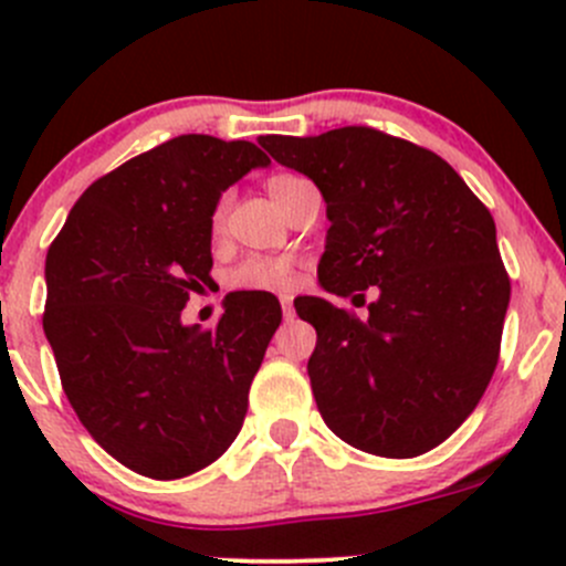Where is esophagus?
<instances>
[{"instance_id": "esophagus-1", "label": "esophagus", "mask_w": 566, "mask_h": 566, "mask_svg": "<svg viewBox=\"0 0 566 566\" xmlns=\"http://www.w3.org/2000/svg\"><path fill=\"white\" fill-rule=\"evenodd\" d=\"M282 315H284V319H293L295 317V310H293V298H290V295H282Z\"/></svg>"}]
</instances>
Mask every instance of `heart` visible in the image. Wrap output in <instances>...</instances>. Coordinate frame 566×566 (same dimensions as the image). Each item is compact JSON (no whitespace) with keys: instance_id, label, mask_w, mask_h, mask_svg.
<instances>
[{"instance_id":"1","label":"heart","mask_w":566,"mask_h":566,"mask_svg":"<svg viewBox=\"0 0 566 566\" xmlns=\"http://www.w3.org/2000/svg\"><path fill=\"white\" fill-rule=\"evenodd\" d=\"M304 182L295 175H273L268 180V193L276 205L287 197L290 188ZM221 221V210L216 213V224ZM230 284L235 290H262V293H287L295 287V268L290 260H276V256H251V260L232 271Z\"/></svg>"}]
</instances>
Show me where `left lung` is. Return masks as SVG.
I'll return each mask as SVG.
<instances>
[{"label": "left lung", "instance_id": "obj_1", "mask_svg": "<svg viewBox=\"0 0 566 566\" xmlns=\"http://www.w3.org/2000/svg\"><path fill=\"white\" fill-rule=\"evenodd\" d=\"M260 145L323 193L319 287H375L367 319L317 295L295 306L317 331L306 373L319 416L361 452H430L471 416L499 364L510 276L493 216L441 156L380 130Z\"/></svg>", "mask_w": 566, "mask_h": 566}]
</instances>
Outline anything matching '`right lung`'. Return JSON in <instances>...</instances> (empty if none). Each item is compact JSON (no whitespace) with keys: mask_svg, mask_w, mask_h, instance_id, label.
<instances>
[{"mask_svg":"<svg viewBox=\"0 0 566 566\" xmlns=\"http://www.w3.org/2000/svg\"><path fill=\"white\" fill-rule=\"evenodd\" d=\"M271 158L188 134L95 180L45 254L43 331L90 436L130 471L180 479L230 449L282 323L271 293H230L216 328L180 319L213 268L219 199Z\"/></svg>","mask_w":566,"mask_h":566,"instance_id":"add662e5","label":"right lung"}]
</instances>
